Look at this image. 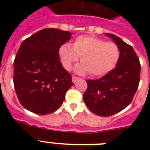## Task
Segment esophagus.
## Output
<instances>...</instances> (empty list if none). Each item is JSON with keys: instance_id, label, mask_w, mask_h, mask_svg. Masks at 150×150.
<instances>
[{"instance_id": "1", "label": "esophagus", "mask_w": 150, "mask_h": 150, "mask_svg": "<svg viewBox=\"0 0 150 150\" xmlns=\"http://www.w3.org/2000/svg\"><path fill=\"white\" fill-rule=\"evenodd\" d=\"M78 79H79V78L77 77V76H72V82L74 83H76V82L77 81Z\"/></svg>"}]
</instances>
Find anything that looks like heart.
Segmentation results:
<instances>
[{"mask_svg": "<svg viewBox=\"0 0 150 150\" xmlns=\"http://www.w3.org/2000/svg\"><path fill=\"white\" fill-rule=\"evenodd\" d=\"M59 57L64 67L70 71L81 57L82 63L76 71L79 74L90 73L92 76L106 75L114 69L120 58V50L114 42L94 36L82 35L74 40L72 46L64 43L59 49Z\"/></svg>", "mask_w": 150, "mask_h": 150, "instance_id": "heart-1", "label": "heart"}]
</instances>
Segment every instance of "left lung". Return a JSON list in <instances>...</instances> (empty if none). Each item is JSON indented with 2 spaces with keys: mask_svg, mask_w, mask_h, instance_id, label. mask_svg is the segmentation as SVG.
<instances>
[{
  "mask_svg": "<svg viewBox=\"0 0 150 150\" xmlns=\"http://www.w3.org/2000/svg\"><path fill=\"white\" fill-rule=\"evenodd\" d=\"M120 47L116 67L98 79H88L83 100L88 109L100 116L114 115L132 102L140 83V64L133 47L117 36L106 34Z\"/></svg>",
  "mask_w": 150,
  "mask_h": 150,
  "instance_id": "left-lung-1",
  "label": "left lung"
}]
</instances>
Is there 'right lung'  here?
<instances>
[{"instance_id":"add662e5","label":"right lung","mask_w":150,"mask_h":150,"mask_svg":"<svg viewBox=\"0 0 150 150\" xmlns=\"http://www.w3.org/2000/svg\"><path fill=\"white\" fill-rule=\"evenodd\" d=\"M71 34L45 28L21 44L13 63V83L18 100L28 110L50 114L63 104L74 83L71 74L62 67L59 51Z\"/></svg>"}]
</instances>
